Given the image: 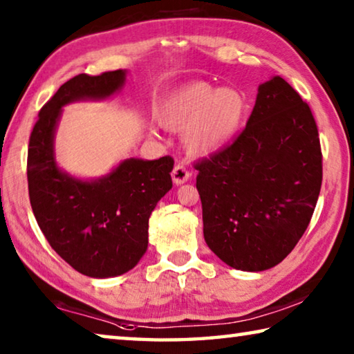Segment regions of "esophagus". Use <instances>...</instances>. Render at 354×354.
Instances as JSON below:
<instances>
[{"instance_id": "esophagus-1", "label": "esophagus", "mask_w": 354, "mask_h": 354, "mask_svg": "<svg viewBox=\"0 0 354 354\" xmlns=\"http://www.w3.org/2000/svg\"><path fill=\"white\" fill-rule=\"evenodd\" d=\"M190 175L192 173L185 169V165L184 164H176L175 165V169L171 170V178H173V183H175L176 185H179V184H184L185 181H187V179H190Z\"/></svg>"}]
</instances>
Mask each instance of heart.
Here are the masks:
<instances>
[{"label":"heart","mask_w":354,"mask_h":354,"mask_svg":"<svg viewBox=\"0 0 354 354\" xmlns=\"http://www.w3.org/2000/svg\"><path fill=\"white\" fill-rule=\"evenodd\" d=\"M245 109L247 104L241 92L195 81L164 100L159 122L167 129H184L185 148L200 156L217 151L236 136Z\"/></svg>","instance_id":"obj_1"}]
</instances>
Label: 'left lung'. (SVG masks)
Instances as JSON below:
<instances>
[{"label": "left lung", "mask_w": 354, "mask_h": 354, "mask_svg": "<svg viewBox=\"0 0 354 354\" xmlns=\"http://www.w3.org/2000/svg\"><path fill=\"white\" fill-rule=\"evenodd\" d=\"M207 247L227 266L262 272L295 248L322 187L310 107L283 77L259 86L237 139L194 162Z\"/></svg>", "instance_id": "left-lung-1"}]
</instances>
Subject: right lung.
Wrapping results in <instances>:
<instances>
[{
    "instance_id": "right-lung-1",
    "label": "right lung",
    "mask_w": 354,
    "mask_h": 354,
    "mask_svg": "<svg viewBox=\"0 0 354 354\" xmlns=\"http://www.w3.org/2000/svg\"><path fill=\"white\" fill-rule=\"evenodd\" d=\"M124 71L77 75L62 84L39 112L28 148L32 212L51 248L76 272L109 278L131 270L148 247V218L171 189V156L127 159L98 181H77L57 169L53 137L61 107L82 98H106Z\"/></svg>"
}]
</instances>
